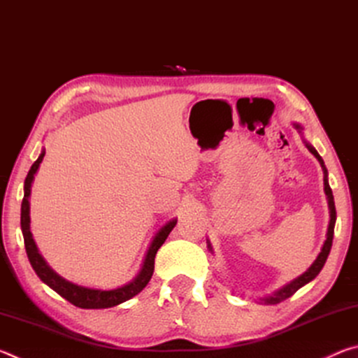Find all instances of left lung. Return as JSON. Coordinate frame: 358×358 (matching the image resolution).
<instances>
[{
    "mask_svg": "<svg viewBox=\"0 0 358 358\" xmlns=\"http://www.w3.org/2000/svg\"><path fill=\"white\" fill-rule=\"evenodd\" d=\"M296 129H301L299 124H295ZM308 150L311 151V153L317 157V161L320 162V166H322L324 169V189H325V194L327 197H329V207H330V224H329V232H327V240L325 243L322 246V251H320V254L317 256V259L314 260V264L308 268L305 273L300 275L299 278H295V280L292 282H289L287 286H284L282 289L278 290V292H275L271 296H268V299H265V303H270V305H275V303H280L282 300L289 299L290 295H294L296 290H299L300 287L305 286V284H308L310 281H313L314 278H316L319 275V271L322 270V266L325 264L327 257H329L330 254V250H331V241H333V232H335V221H336V208H335V201H333V192H331V187L329 185V180H327V169L324 166V161L322 157L319 156V153L316 150H314L310 143H306ZM210 248V245H208ZM211 250V248H210Z\"/></svg>",
    "mask_w": 358,
    "mask_h": 358,
    "instance_id": "8db88e82",
    "label": "left lung"
}]
</instances>
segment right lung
<instances>
[{
  "instance_id": "right-lung-1",
  "label": "right lung",
  "mask_w": 358,
  "mask_h": 358,
  "mask_svg": "<svg viewBox=\"0 0 358 358\" xmlns=\"http://www.w3.org/2000/svg\"><path fill=\"white\" fill-rule=\"evenodd\" d=\"M44 155H45V151H42L38 159L34 161L31 169H29V172L25 178V196H23V201H22V215H20V226H22V232H23V240H25L27 256L29 259V264H31V266L36 271V275H38L41 278V281H44L48 287H52L57 294L62 295L63 299L72 303V305L83 308V310H101V308H112V306L120 305V303L132 299V296H136L145 286H147L148 281L151 280V276H153L156 252L162 246V243H164L166 238L169 237V234L172 232V229L175 227L177 221L172 220L171 222H167L166 226L156 234L155 240L151 241V245H150L147 257H145L142 270L138 271V275L129 284H126V286H121L118 289H112V290H98V289L82 287V286H77V284L66 281L62 276H58L55 271H53L50 266L45 264L44 257L41 256L38 248H36L31 232H29V202H28V199H29V194H31V183H33L34 173L38 172L39 164L42 162V159H44Z\"/></svg>"
}]
</instances>
